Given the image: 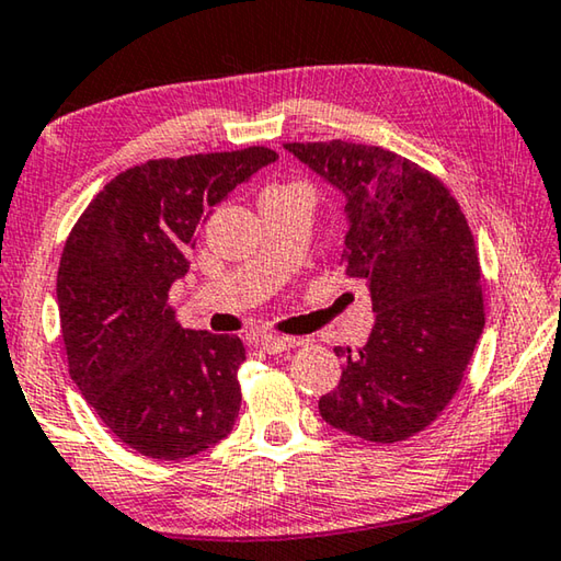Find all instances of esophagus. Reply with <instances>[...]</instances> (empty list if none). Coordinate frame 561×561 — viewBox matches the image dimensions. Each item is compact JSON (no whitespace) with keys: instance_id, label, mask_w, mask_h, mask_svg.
I'll return each mask as SVG.
<instances>
[{"instance_id":"obj_1","label":"esophagus","mask_w":561,"mask_h":561,"mask_svg":"<svg viewBox=\"0 0 561 561\" xmlns=\"http://www.w3.org/2000/svg\"><path fill=\"white\" fill-rule=\"evenodd\" d=\"M254 346H260L266 354H282L287 350H295L299 346V340H291V336H274V334H262L254 340Z\"/></svg>"}]
</instances>
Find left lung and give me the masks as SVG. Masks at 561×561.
<instances>
[{"label":"left lung","mask_w":561,"mask_h":561,"mask_svg":"<svg viewBox=\"0 0 561 561\" xmlns=\"http://www.w3.org/2000/svg\"><path fill=\"white\" fill-rule=\"evenodd\" d=\"M342 192L344 262L369 287L371 327L344 357L319 414L369 442L422 432L457 394L484 329L474 237L437 176L389 149L350 141L284 145Z\"/></svg>","instance_id":"8db88e82"}]
</instances>
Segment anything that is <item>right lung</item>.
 Segmentation results:
<instances>
[{"mask_svg": "<svg viewBox=\"0 0 561 561\" xmlns=\"http://www.w3.org/2000/svg\"><path fill=\"white\" fill-rule=\"evenodd\" d=\"M272 162L264 147L149 159L104 184L67 239L57 305L69 375L139 455L186 459L234 430L242 340L182 329L167 299L202 221Z\"/></svg>", "mask_w": 561, "mask_h": 561, "instance_id": "right-lung-1", "label": "right lung"}]
</instances>
